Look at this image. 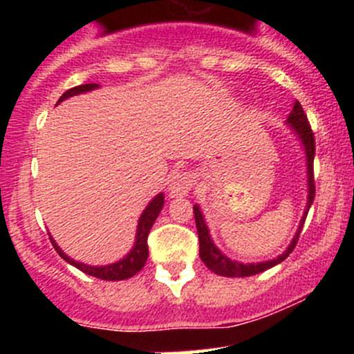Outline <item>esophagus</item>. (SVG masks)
Wrapping results in <instances>:
<instances>
[{"mask_svg": "<svg viewBox=\"0 0 354 354\" xmlns=\"http://www.w3.org/2000/svg\"><path fill=\"white\" fill-rule=\"evenodd\" d=\"M195 185V176L190 171H178L169 181V195L173 198L187 197Z\"/></svg>", "mask_w": 354, "mask_h": 354, "instance_id": "1", "label": "esophagus"}]
</instances>
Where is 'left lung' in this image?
Here are the masks:
<instances>
[{
  "instance_id": "8db88e82",
  "label": "left lung",
  "mask_w": 354,
  "mask_h": 354,
  "mask_svg": "<svg viewBox=\"0 0 354 354\" xmlns=\"http://www.w3.org/2000/svg\"><path fill=\"white\" fill-rule=\"evenodd\" d=\"M286 124L292 130V133L296 135V138L301 144L303 151H305V162H306V205L305 212H303L301 221H299V226L296 230V234L292 236L291 243L288 245V248L284 250V253L277 255L276 259L266 260V262H257V263H243L238 262V260L230 259L227 255H224L216 243L212 241L210 236V231L207 227L205 219H203V214L200 210V207L195 203L194 205V214H195V223H197V233H198V243H200V259L202 262L209 267L212 272H216L217 276L224 277H248L255 276V274L263 272L267 269H272L274 266L281 263L283 260H286L289 253L295 250L296 243H298L299 233H301L303 223L306 219V214H308L310 207H312L313 198H315V183H313V157H315V138H313L312 128H310L308 118H306L305 111H303L301 104L298 101H295L292 104V111L289 113Z\"/></svg>"
}]
</instances>
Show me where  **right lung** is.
<instances>
[{
    "mask_svg": "<svg viewBox=\"0 0 354 354\" xmlns=\"http://www.w3.org/2000/svg\"><path fill=\"white\" fill-rule=\"evenodd\" d=\"M95 88H99V84H84V85H78V87L70 88V91H66L65 94L59 97L58 104L68 97H73V95H78V94H85V92L95 91ZM162 205H164V194L160 192V194H157L156 197L149 202V205L145 207L144 212H142V216L138 217L137 234H135L133 248H131L130 252L123 257V259L118 260V262H114V263H108V266H87V263H84V262H77V260H73L71 257H68L66 253L59 248L58 243L53 240V236H49V238H51V243H53V246H55L56 252L59 253V257H62L63 260H66L70 266L80 269L82 272L88 274V276H92V277H97V279H104V281L130 279V277H133L135 274L140 272V270L144 269L145 262H147V259H149L147 236H149V233H151L152 224L156 223L157 216H159V212L162 210Z\"/></svg>",
    "mask_w": 354,
    "mask_h": 354,
    "instance_id": "1",
    "label": "right lung"
}]
</instances>
